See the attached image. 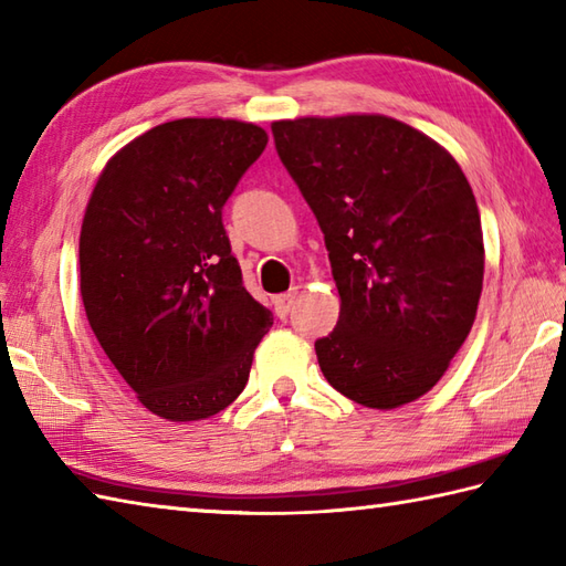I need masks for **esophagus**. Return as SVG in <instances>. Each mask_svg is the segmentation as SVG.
Segmentation results:
<instances>
[{"label": "esophagus", "instance_id": "34e87169", "mask_svg": "<svg viewBox=\"0 0 566 566\" xmlns=\"http://www.w3.org/2000/svg\"><path fill=\"white\" fill-rule=\"evenodd\" d=\"M294 298H296V292L274 296V298H272V304H274V314L280 316V318H284V316L290 314V311H292V306H294Z\"/></svg>", "mask_w": 566, "mask_h": 566}]
</instances>
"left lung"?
Masks as SVG:
<instances>
[{"label":"left lung","instance_id":"obj_1","mask_svg":"<svg viewBox=\"0 0 566 566\" xmlns=\"http://www.w3.org/2000/svg\"><path fill=\"white\" fill-rule=\"evenodd\" d=\"M276 153L326 238L338 326L316 340L323 377L391 411L428 394L476 318L484 235L462 167L384 114L272 122Z\"/></svg>","mask_w":566,"mask_h":566}]
</instances>
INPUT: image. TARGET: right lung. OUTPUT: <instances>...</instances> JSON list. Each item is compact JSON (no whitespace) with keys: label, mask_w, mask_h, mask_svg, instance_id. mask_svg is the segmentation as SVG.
I'll use <instances>...</instances> for the list:
<instances>
[{"label":"right lung","mask_w":566,"mask_h":566,"mask_svg":"<svg viewBox=\"0 0 566 566\" xmlns=\"http://www.w3.org/2000/svg\"><path fill=\"white\" fill-rule=\"evenodd\" d=\"M264 146L268 130L235 118L160 124L112 155L84 209V314L136 399L172 423L231 406L272 326L221 223Z\"/></svg>","instance_id":"1"}]
</instances>
